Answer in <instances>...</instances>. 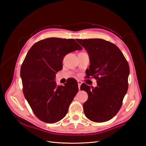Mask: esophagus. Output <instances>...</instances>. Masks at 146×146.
Returning a JSON list of instances; mask_svg holds the SVG:
<instances>
[{
    "label": "esophagus",
    "mask_w": 146,
    "mask_h": 146,
    "mask_svg": "<svg viewBox=\"0 0 146 146\" xmlns=\"http://www.w3.org/2000/svg\"><path fill=\"white\" fill-rule=\"evenodd\" d=\"M77 82H78V89L80 90V86H81V85H82V81H80V80H78L77 81Z\"/></svg>",
    "instance_id": "1"
}]
</instances>
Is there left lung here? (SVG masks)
I'll list each match as a JSON object with an SVG mask.
<instances>
[{
	"label": "left lung",
	"instance_id": "1",
	"mask_svg": "<svg viewBox=\"0 0 146 146\" xmlns=\"http://www.w3.org/2000/svg\"><path fill=\"white\" fill-rule=\"evenodd\" d=\"M90 56L87 78L97 80V86L83 83L80 90L88 95L83 104L85 116L96 122L112 119L120 110L128 90L129 63L121 50L114 44L102 39H77Z\"/></svg>",
	"mask_w": 146,
	"mask_h": 146
}]
</instances>
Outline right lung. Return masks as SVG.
<instances>
[{"label":"right lung","mask_w":146,"mask_h":146,"mask_svg":"<svg viewBox=\"0 0 146 146\" xmlns=\"http://www.w3.org/2000/svg\"><path fill=\"white\" fill-rule=\"evenodd\" d=\"M74 39L48 38L30 48L21 69L23 92L33 112L39 120L54 123L67 114L78 91L77 82L71 79L57 86L55 74L63 68L64 56L82 50Z\"/></svg>","instance_id":"1"}]
</instances>
